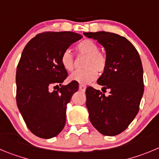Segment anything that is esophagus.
Here are the masks:
<instances>
[{"instance_id": "1", "label": "esophagus", "mask_w": 159, "mask_h": 159, "mask_svg": "<svg viewBox=\"0 0 159 159\" xmlns=\"http://www.w3.org/2000/svg\"><path fill=\"white\" fill-rule=\"evenodd\" d=\"M85 89H86V86H85V85H79V90L80 91H81V92H85Z\"/></svg>"}]
</instances>
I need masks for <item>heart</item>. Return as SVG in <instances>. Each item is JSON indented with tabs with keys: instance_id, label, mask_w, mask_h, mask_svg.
I'll use <instances>...</instances> for the list:
<instances>
[{
	"instance_id": "1",
	"label": "heart",
	"mask_w": 159,
	"mask_h": 159,
	"mask_svg": "<svg viewBox=\"0 0 159 159\" xmlns=\"http://www.w3.org/2000/svg\"><path fill=\"white\" fill-rule=\"evenodd\" d=\"M77 51L80 54L87 55L84 70H79L73 73L70 78L71 81H77L80 84H88L93 81L100 73L105 70L107 65L106 57L99 52V47L91 39H84L77 45ZM61 64L66 71H72L74 69V57L70 51H65L61 56Z\"/></svg>"
}]
</instances>
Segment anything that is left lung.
<instances>
[{
  "instance_id": "1",
  "label": "left lung",
  "mask_w": 159,
  "mask_h": 159,
  "mask_svg": "<svg viewBox=\"0 0 159 159\" xmlns=\"http://www.w3.org/2000/svg\"><path fill=\"white\" fill-rule=\"evenodd\" d=\"M104 47L107 65L97 84L100 90L86 89V107L94 128L104 135L124 131L138 113L143 95V70L139 55L125 37L106 31L84 32Z\"/></svg>"
}]
</instances>
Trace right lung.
I'll return each instance as SVG.
<instances>
[{
	"label": "right lung",
	"mask_w": 159,
	"mask_h": 159,
	"mask_svg": "<svg viewBox=\"0 0 159 159\" xmlns=\"http://www.w3.org/2000/svg\"><path fill=\"white\" fill-rule=\"evenodd\" d=\"M81 38L72 31L39 34L21 54L16 75L17 107L28 129L39 138L56 136L65 126L66 105L78 85L74 81L62 85L67 71L60 59Z\"/></svg>",
	"instance_id": "right-lung-1"
}]
</instances>
